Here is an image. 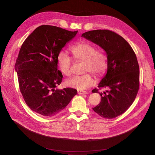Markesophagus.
<instances>
[{"mask_svg":"<svg viewBox=\"0 0 155 155\" xmlns=\"http://www.w3.org/2000/svg\"><path fill=\"white\" fill-rule=\"evenodd\" d=\"M77 92H78V94H80V95H82V94H87V92L84 91H78Z\"/></svg>","mask_w":155,"mask_h":155,"instance_id":"esophagus-1","label":"esophagus"}]
</instances>
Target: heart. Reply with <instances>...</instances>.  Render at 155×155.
Listing matches in <instances>:
<instances>
[{
  "instance_id": "1",
  "label": "heart",
  "mask_w": 155,
  "mask_h": 155,
  "mask_svg": "<svg viewBox=\"0 0 155 155\" xmlns=\"http://www.w3.org/2000/svg\"><path fill=\"white\" fill-rule=\"evenodd\" d=\"M70 51L74 59L84 61V72H91L96 77L101 76L107 68V57L101 50H97L94 45L87 42H80L72 45ZM59 70L65 76L71 74L72 58L66 53L60 51L57 57ZM91 73H86L82 75H77L67 80L66 86L78 90L86 89L92 86L95 81Z\"/></svg>"
}]
</instances>
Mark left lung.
Returning a JSON list of instances; mask_svg holds the SVG:
<instances>
[{
  "instance_id": "8db88e82",
  "label": "left lung",
  "mask_w": 155,
  "mask_h": 155,
  "mask_svg": "<svg viewBox=\"0 0 155 155\" xmlns=\"http://www.w3.org/2000/svg\"><path fill=\"white\" fill-rule=\"evenodd\" d=\"M100 46L107 55V73L98 85L101 102L93 110L104 118H114L125 113L136 99L139 88V67L136 55L126 40L115 32L96 30L82 35Z\"/></svg>"
}]
</instances>
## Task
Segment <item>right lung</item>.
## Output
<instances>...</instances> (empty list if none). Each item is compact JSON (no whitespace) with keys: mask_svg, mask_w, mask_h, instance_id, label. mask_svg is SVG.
<instances>
[{"mask_svg":"<svg viewBox=\"0 0 155 155\" xmlns=\"http://www.w3.org/2000/svg\"><path fill=\"white\" fill-rule=\"evenodd\" d=\"M77 32L55 26H40L19 50L15 70L20 91L30 108L42 116L57 115L77 94L72 88L56 89L63 78L58 70V54Z\"/></svg>","mask_w":155,"mask_h":155,"instance_id":"obj_1","label":"right lung"}]
</instances>
